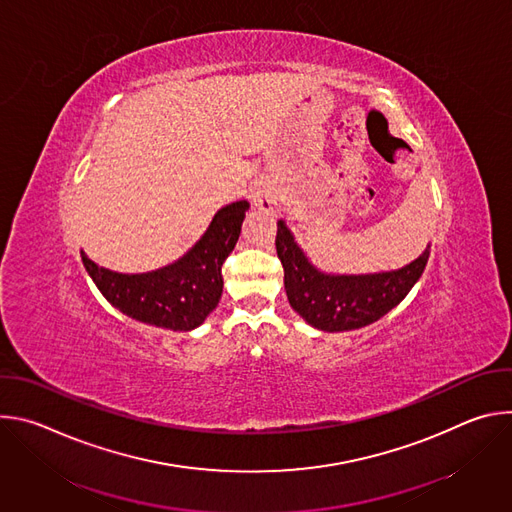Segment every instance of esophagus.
I'll return each instance as SVG.
<instances>
[{
  "label": "esophagus",
  "mask_w": 512,
  "mask_h": 512,
  "mask_svg": "<svg viewBox=\"0 0 512 512\" xmlns=\"http://www.w3.org/2000/svg\"><path fill=\"white\" fill-rule=\"evenodd\" d=\"M251 198H253L255 206L265 208V210H275V206H277V194L267 186H257L251 192Z\"/></svg>",
  "instance_id": "obj_1"
}]
</instances>
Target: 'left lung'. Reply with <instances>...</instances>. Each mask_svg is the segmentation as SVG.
Segmentation results:
<instances>
[{
  "label": "left lung",
  "instance_id": "obj_1",
  "mask_svg": "<svg viewBox=\"0 0 512 512\" xmlns=\"http://www.w3.org/2000/svg\"><path fill=\"white\" fill-rule=\"evenodd\" d=\"M275 249L291 308L324 332L354 330L383 318L409 294L429 257L425 249L419 259L389 273L326 275L306 259L283 221L277 223Z\"/></svg>",
  "mask_w": 512,
  "mask_h": 512
}]
</instances>
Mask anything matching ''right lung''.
Here are the masks:
<instances>
[{"instance_id":"add662e5","label":"right lung","mask_w":512,"mask_h":512,"mask_svg":"<svg viewBox=\"0 0 512 512\" xmlns=\"http://www.w3.org/2000/svg\"><path fill=\"white\" fill-rule=\"evenodd\" d=\"M247 200L218 210L204 237L176 263L152 273L125 275L99 267L85 253L83 263L101 294L119 312L170 330H192L216 308L223 294V263L235 249Z\"/></svg>"}]
</instances>
